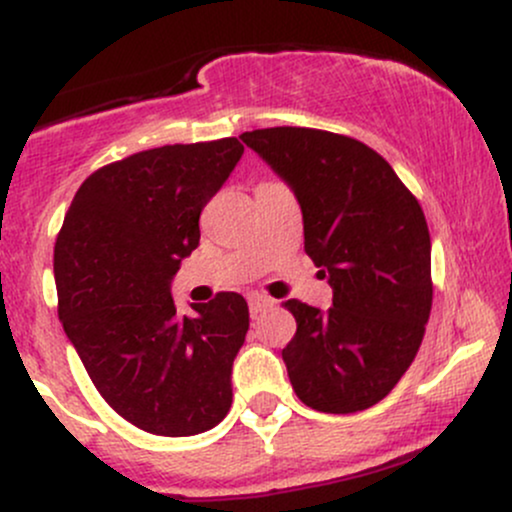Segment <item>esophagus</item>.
I'll return each mask as SVG.
<instances>
[{
  "label": "esophagus",
  "instance_id": "obj_1",
  "mask_svg": "<svg viewBox=\"0 0 512 512\" xmlns=\"http://www.w3.org/2000/svg\"><path fill=\"white\" fill-rule=\"evenodd\" d=\"M248 303H250V315L252 317H257V315H262L264 310L267 308H272V301H269L267 296H260V293H255V296H250L248 298Z\"/></svg>",
  "mask_w": 512,
  "mask_h": 512
}]
</instances>
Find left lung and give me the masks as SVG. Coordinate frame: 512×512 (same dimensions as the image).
Masks as SVG:
<instances>
[{"instance_id": "1", "label": "left lung", "mask_w": 512, "mask_h": 512, "mask_svg": "<svg viewBox=\"0 0 512 512\" xmlns=\"http://www.w3.org/2000/svg\"><path fill=\"white\" fill-rule=\"evenodd\" d=\"M291 187L305 252L332 286V308L284 303L296 334L284 356L298 399L354 414L390 395L431 315V236L421 204L378 151L344 134L269 127L240 134Z\"/></svg>"}]
</instances>
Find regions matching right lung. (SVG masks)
<instances>
[{"instance_id":"1","label":"right lung","mask_w":512,"mask_h":512,"mask_svg":"<svg viewBox=\"0 0 512 512\" xmlns=\"http://www.w3.org/2000/svg\"><path fill=\"white\" fill-rule=\"evenodd\" d=\"M243 156L236 137L139 151L88 175L55 243L57 313L88 378L122 419L197 436L228 414L250 327L240 293L180 315L170 281L199 245V214Z\"/></svg>"}]
</instances>
